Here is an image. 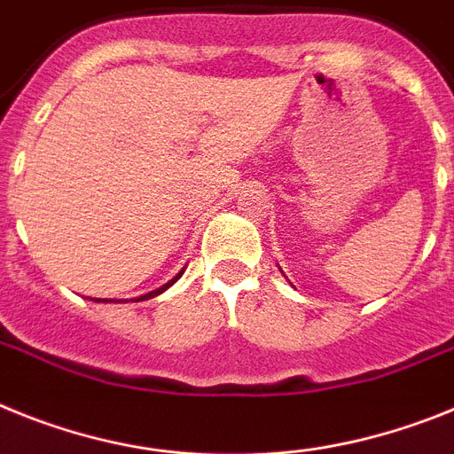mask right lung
<instances>
[{
  "instance_id": "1",
  "label": "right lung",
  "mask_w": 454,
  "mask_h": 454,
  "mask_svg": "<svg viewBox=\"0 0 454 454\" xmlns=\"http://www.w3.org/2000/svg\"><path fill=\"white\" fill-rule=\"evenodd\" d=\"M183 274H184V270H180L178 274L173 276L171 281H168V283H164V286H161V287H157V290H153V293H145V294H141V297L137 299V301H145V299H153V297H157V294H161V293H164V290H167V287H171L173 283L178 281V278H180V276H183ZM90 301H98V303H100V301H102V303H109V299H93V297H90Z\"/></svg>"
}]
</instances>
